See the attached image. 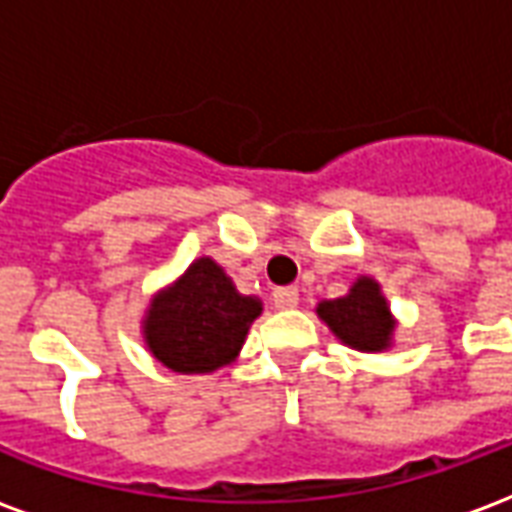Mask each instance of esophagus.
Returning a JSON list of instances; mask_svg holds the SVG:
<instances>
[{
    "label": "esophagus",
    "instance_id": "esophagus-1",
    "mask_svg": "<svg viewBox=\"0 0 512 512\" xmlns=\"http://www.w3.org/2000/svg\"><path fill=\"white\" fill-rule=\"evenodd\" d=\"M271 301H274V307H279V310H293V307L299 304V290L296 288H274V293H271Z\"/></svg>",
    "mask_w": 512,
    "mask_h": 512
}]
</instances>
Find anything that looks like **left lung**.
<instances>
[{
    "label": "left lung",
    "mask_w": 512,
    "mask_h": 512,
    "mask_svg": "<svg viewBox=\"0 0 512 512\" xmlns=\"http://www.w3.org/2000/svg\"><path fill=\"white\" fill-rule=\"evenodd\" d=\"M318 315L329 323V329L345 345L359 348V351H381V348H386L389 334L395 329L378 282L367 277L354 282L351 293L343 296V299L318 304Z\"/></svg>",
    "instance_id": "1"
}]
</instances>
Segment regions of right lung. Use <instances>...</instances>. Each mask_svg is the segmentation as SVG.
<instances>
[{
  "label": "right lung",
  "mask_w": 512,
  "mask_h": 512,
  "mask_svg": "<svg viewBox=\"0 0 512 512\" xmlns=\"http://www.w3.org/2000/svg\"><path fill=\"white\" fill-rule=\"evenodd\" d=\"M260 310V301L241 296L211 257H200L150 304L147 348L175 373H211L238 356Z\"/></svg>",
  "instance_id": "add662e5"
}]
</instances>
